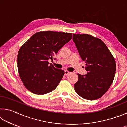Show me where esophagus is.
I'll return each instance as SVG.
<instances>
[{
  "label": "esophagus",
  "instance_id": "34e87169",
  "mask_svg": "<svg viewBox=\"0 0 127 127\" xmlns=\"http://www.w3.org/2000/svg\"><path fill=\"white\" fill-rule=\"evenodd\" d=\"M71 73V72L68 71V70H65V72H64V74L65 75V76H68V75L70 74Z\"/></svg>",
  "mask_w": 127,
  "mask_h": 127
}]
</instances>
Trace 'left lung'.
Instances as JSON below:
<instances>
[{"mask_svg": "<svg viewBox=\"0 0 127 127\" xmlns=\"http://www.w3.org/2000/svg\"><path fill=\"white\" fill-rule=\"evenodd\" d=\"M81 59L86 63L87 74H78L74 84L76 93L87 100L104 95L112 84L116 71L114 58L100 38L87 34H73Z\"/></svg>", "mask_w": 127, "mask_h": 127, "instance_id": "8db88e82", "label": "left lung"}]
</instances>
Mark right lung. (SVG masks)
<instances>
[{"label": "right lung", "mask_w": 127, "mask_h": 127, "mask_svg": "<svg viewBox=\"0 0 127 127\" xmlns=\"http://www.w3.org/2000/svg\"><path fill=\"white\" fill-rule=\"evenodd\" d=\"M72 34L52 31H40L21 47L17 66L21 81L33 94L44 95L53 91L64 75L48 60L72 39Z\"/></svg>", "instance_id": "1"}]
</instances>
